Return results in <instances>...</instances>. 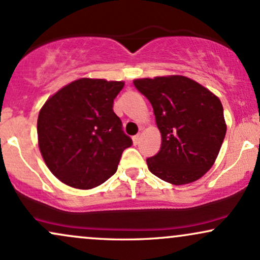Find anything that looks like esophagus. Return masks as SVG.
<instances>
[{"label": "esophagus", "instance_id": "esophagus-1", "mask_svg": "<svg viewBox=\"0 0 260 260\" xmlns=\"http://www.w3.org/2000/svg\"><path fill=\"white\" fill-rule=\"evenodd\" d=\"M139 142H140V136L139 134H137V136L133 137V143L137 145V144H139Z\"/></svg>", "mask_w": 260, "mask_h": 260}]
</instances>
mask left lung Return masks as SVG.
Segmentation results:
<instances>
[{
	"mask_svg": "<svg viewBox=\"0 0 260 260\" xmlns=\"http://www.w3.org/2000/svg\"><path fill=\"white\" fill-rule=\"evenodd\" d=\"M133 84L153 106L162 139L159 153L147 159L151 174L177 186L201 178L225 139L219 98L183 76L136 79Z\"/></svg>",
	"mask_w": 260,
	"mask_h": 260,
	"instance_id": "left-lung-1",
	"label": "left lung"
}]
</instances>
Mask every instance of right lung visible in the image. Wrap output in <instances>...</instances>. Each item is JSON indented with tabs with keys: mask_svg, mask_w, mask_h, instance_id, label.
<instances>
[{
	"mask_svg": "<svg viewBox=\"0 0 260 260\" xmlns=\"http://www.w3.org/2000/svg\"><path fill=\"white\" fill-rule=\"evenodd\" d=\"M123 82L82 78L45 103L38 117L39 148L59 181L90 189L117 171L124 149L133 144L113 112Z\"/></svg>",
	"mask_w": 260,
	"mask_h": 260,
	"instance_id": "1",
	"label": "right lung"
}]
</instances>
